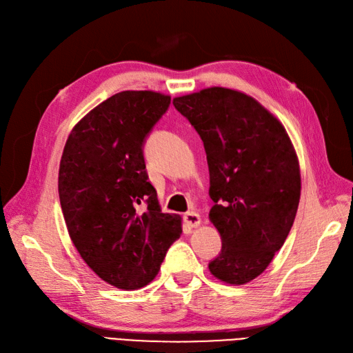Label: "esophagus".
<instances>
[{"instance_id": "esophagus-1", "label": "esophagus", "mask_w": 353, "mask_h": 353, "mask_svg": "<svg viewBox=\"0 0 353 353\" xmlns=\"http://www.w3.org/2000/svg\"><path fill=\"white\" fill-rule=\"evenodd\" d=\"M184 221L187 222V225L191 228H197L200 223H201V218L199 213L196 212H187L184 215Z\"/></svg>"}]
</instances>
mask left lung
Here are the masks:
<instances>
[{
	"label": "left lung",
	"mask_w": 353,
	"mask_h": 353,
	"mask_svg": "<svg viewBox=\"0 0 353 353\" xmlns=\"http://www.w3.org/2000/svg\"><path fill=\"white\" fill-rule=\"evenodd\" d=\"M199 132L215 205L209 219L222 250L215 279L241 285L259 276L292 230L301 200V168L285 128L245 92L210 87L174 99Z\"/></svg>",
	"instance_id": "obj_1"
}]
</instances>
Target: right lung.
<instances>
[{"label": "right lung", "instance_id": "obj_1", "mask_svg": "<svg viewBox=\"0 0 353 353\" xmlns=\"http://www.w3.org/2000/svg\"><path fill=\"white\" fill-rule=\"evenodd\" d=\"M169 104V95L150 90L117 92L73 126L61 154L59 197L70 240L103 281L122 290L152 283L183 232V218L160 210L143 156Z\"/></svg>", "mask_w": 353, "mask_h": 353}]
</instances>
